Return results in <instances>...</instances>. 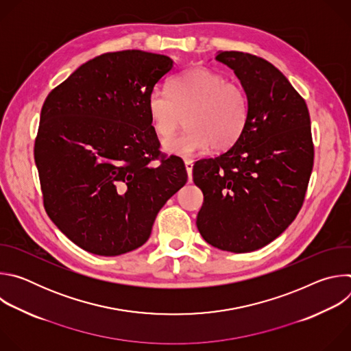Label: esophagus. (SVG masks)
I'll list each match as a JSON object with an SVG mask.
<instances>
[{"label": "esophagus", "instance_id": "obj_1", "mask_svg": "<svg viewBox=\"0 0 351 351\" xmlns=\"http://www.w3.org/2000/svg\"><path fill=\"white\" fill-rule=\"evenodd\" d=\"M184 167H186V172L189 176V182H191V176H193V161L191 160H184Z\"/></svg>", "mask_w": 351, "mask_h": 351}]
</instances>
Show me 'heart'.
Here are the masks:
<instances>
[{"label": "heart", "mask_w": 351, "mask_h": 351, "mask_svg": "<svg viewBox=\"0 0 351 351\" xmlns=\"http://www.w3.org/2000/svg\"><path fill=\"white\" fill-rule=\"evenodd\" d=\"M148 114L162 138L171 137L184 117L187 129L167 140L165 148L186 157L210 145L214 149L233 145L244 130L248 108L236 83L208 68H193L169 82L168 94L161 90L149 94Z\"/></svg>", "instance_id": "heart-1"}]
</instances>
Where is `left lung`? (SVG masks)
I'll return each mask as SVG.
<instances>
[{
  "instance_id": "8db88e82",
  "label": "left lung",
  "mask_w": 351,
  "mask_h": 351,
  "mask_svg": "<svg viewBox=\"0 0 351 351\" xmlns=\"http://www.w3.org/2000/svg\"><path fill=\"white\" fill-rule=\"evenodd\" d=\"M215 60L240 79L248 114L228 152L193 167L204 194L195 223L211 245L248 253L275 240L303 207L314 165L310 112L267 60L240 51H222Z\"/></svg>"
}]
</instances>
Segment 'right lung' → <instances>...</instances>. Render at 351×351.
<instances>
[{
  "label": "right lung",
  "instance_id": "obj_1",
  "mask_svg": "<svg viewBox=\"0 0 351 351\" xmlns=\"http://www.w3.org/2000/svg\"><path fill=\"white\" fill-rule=\"evenodd\" d=\"M173 61L140 49L106 53L49 91L34 140L47 215L76 245L119 256L143 245L158 211L187 182L162 153L148 97Z\"/></svg>",
  "mask_w": 351,
  "mask_h": 351
}]
</instances>
